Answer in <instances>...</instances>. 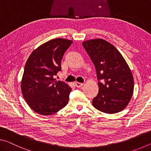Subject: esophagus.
<instances>
[{
    "label": "esophagus",
    "instance_id": "1",
    "mask_svg": "<svg viewBox=\"0 0 151 151\" xmlns=\"http://www.w3.org/2000/svg\"><path fill=\"white\" fill-rule=\"evenodd\" d=\"M75 83L76 87H78V88H80L81 86H82L83 85V83H80V82H78V81H75V83Z\"/></svg>",
    "mask_w": 151,
    "mask_h": 151
}]
</instances>
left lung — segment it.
I'll return each mask as SVG.
<instances>
[{"instance_id": "left-lung-1", "label": "left lung", "mask_w": 151, "mask_h": 151, "mask_svg": "<svg viewBox=\"0 0 151 151\" xmlns=\"http://www.w3.org/2000/svg\"><path fill=\"white\" fill-rule=\"evenodd\" d=\"M82 45L94 64L98 80L93 107L108 114L124 110L134 90V79L127 61L114 46L104 39L86 41Z\"/></svg>"}]
</instances>
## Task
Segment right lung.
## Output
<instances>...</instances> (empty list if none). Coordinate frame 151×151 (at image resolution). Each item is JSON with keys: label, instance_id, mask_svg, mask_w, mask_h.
<instances>
[{"label": "right lung", "instance_id": "add662e5", "mask_svg": "<svg viewBox=\"0 0 151 151\" xmlns=\"http://www.w3.org/2000/svg\"><path fill=\"white\" fill-rule=\"evenodd\" d=\"M72 42L61 38L51 39L34 50L27 59L21 91L27 104L39 114H53L68 102L71 88L54 77L61 70V59Z\"/></svg>", "mask_w": 151, "mask_h": 151}]
</instances>
